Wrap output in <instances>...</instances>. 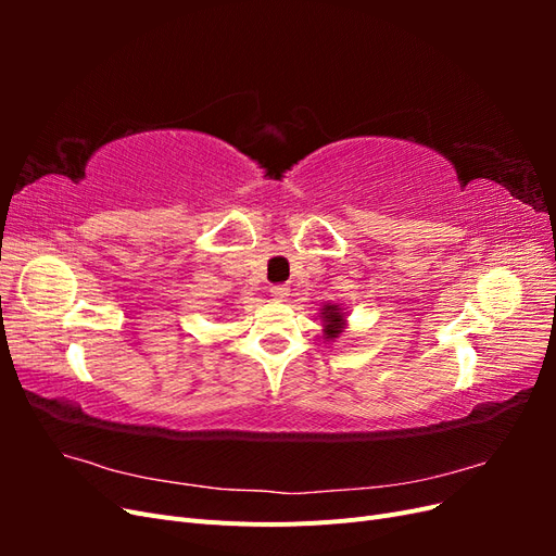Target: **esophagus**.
Masks as SVG:
<instances>
[{
    "mask_svg": "<svg viewBox=\"0 0 556 556\" xmlns=\"http://www.w3.org/2000/svg\"><path fill=\"white\" fill-rule=\"evenodd\" d=\"M271 296H274L276 301H285V299L290 296V288H288V285H274V288H271Z\"/></svg>",
    "mask_w": 556,
    "mask_h": 556,
    "instance_id": "esophagus-1",
    "label": "esophagus"
}]
</instances>
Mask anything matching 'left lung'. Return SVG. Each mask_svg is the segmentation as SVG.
<instances>
[{"mask_svg": "<svg viewBox=\"0 0 556 556\" xmlns=\"http://www.w3.org/2000/svg\"><path fill=\"white\" fill-rule=\"evenodd\" d=\"M319 319H323V327H325L323 333H325L327 341L339 339V336L345 331V325H348L343 308L336 306V304H325L323 308H319Z\"/></svg>", "mask_w": 556, "mask_h": 556, "instance_id": "left-lung-1", "label": "left lung"}]
</instances>
